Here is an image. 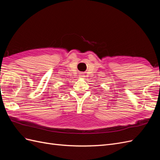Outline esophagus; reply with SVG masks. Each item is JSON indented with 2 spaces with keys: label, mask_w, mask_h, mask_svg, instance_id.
I'll return each mask as SVG.
<instances>
[{
  "label": "esophagus",
  "mask_w": 160,
  "mask_h": 160,
  "mask_svg": "<svg viewBox=\"0 0 160 160\" xmlns=\"http://www.w3.org/2000/svg\"><path fill=\"white\" fill-rule=\"evenodd\" d=\"M80 77H85L84 72H81V73H80Z\"/></svg>",
  "instance_id": "34e87169"
}]
</instances>
